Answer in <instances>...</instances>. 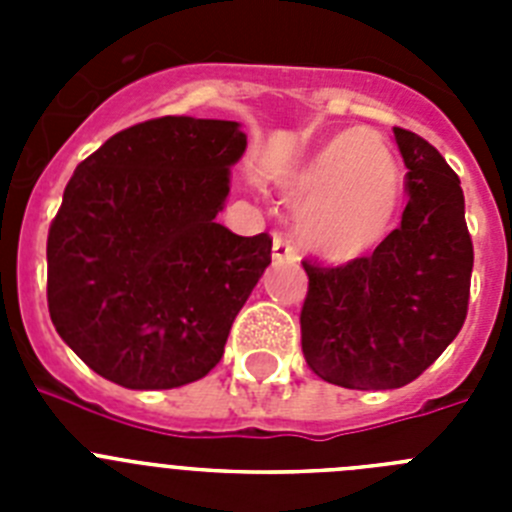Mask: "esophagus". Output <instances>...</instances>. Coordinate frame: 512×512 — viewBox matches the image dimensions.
Here are the masks:
<instances>
[{
    "label": "esophagus",
    "mask_w": 512,
    "mask_h": 512,
    "mask_svg": "<svg viewBox=\"0 0 512 512\" xmlns=\"http://www.w3.org/2000/svg\"><path fill=\"white\" fill-rule=\"evenodd\" d=\"M271 251H274V261H277V264H295L297 261L295 246L279 233L274 235V248H271Z\"/></svg>",
    "instance_id": "1"
}]
</instances>
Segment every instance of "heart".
Returning <instances> with one entry per match:
<instances>
[{"instance_id": "obj_1", "label": "heart", "mask_w": 512, "mask_h": 512, "mask_svg": "<svg viewBox=\"0 0 512 512\" xmlns=\"http://www.w3.org/2000/svg\"><path fill=\"white\" fill-rule=\"evenodd\" d=\"M402 169L392 148L369 130H341L323 140L284 184L297 205V238L328 261H354L395 228Z\"/></svg>"}]
</instances>
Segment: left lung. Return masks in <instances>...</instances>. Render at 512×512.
Wrapping results in <instances>:
<instances>
[{"mask_svg":"<svg viewBox=\"0 0 512 512\" xmlns=\"http://www.w3.org/2000/svg\"><path fill=\"white\" fill-rule=\"evenodd\" d=\"M408 205L372 256L343 266L302 261V354L348 390L405 387L446 351L469 307L474 248L459 176L436 148L395 128Z\"/></svg>","mask_w":512,"mask_h":512,"instance_id":"1","label":"left lung"}]
</instances>
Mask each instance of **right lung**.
Masks as SVG:
<instances>
[{
  "label": "right lung",
  "mask_w": 512,
  "mask_h": 512,
  "mask_svg": "<svg viewBox=\"0 0 512 512\" xmlns=\"http://www.w3.org/2000/svg\"><path fill=\"white\" fill-rule=\"evenodd\" d=\"M246 151L233 120L156 117L76 166L48 230V312L99 377L171 390L223 359L271 238L215 223Z\"/></svg>",
  "instance_id": "1"
}]
</instances>
